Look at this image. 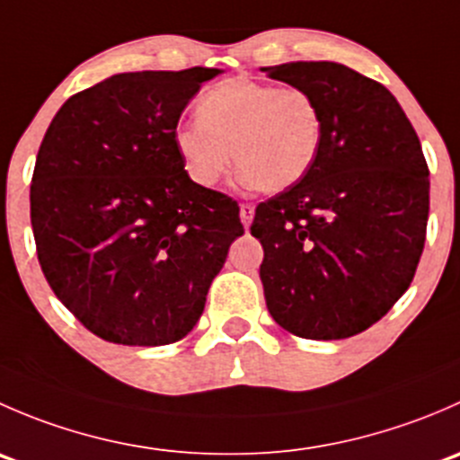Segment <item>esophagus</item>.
Segmentation results:
<instances>
[{"label":"esophagus","instance_id":"34e87169","mask_svg":"<svg viewBox=\"0 0 460 460\" xmlns=\"http://www.w3.org/2000/svg\"><path fill=\"white\" fill-rule=\"evenodd\" d=\"M253 213H256V207H253V204H240V222L244 225V229H249V225H252Z\"/></svg>","mask_w":460,"mask_h":460}]
</instances>
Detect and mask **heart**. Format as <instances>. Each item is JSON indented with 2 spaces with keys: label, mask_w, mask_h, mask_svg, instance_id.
<instances>
[{
  "label": "heart",
  "mask_w": 460,
  "mask_h": 460,
  "mask_svg": "<svg viewBox=\"0 0 460 460\" xmlns=\"http://www.w3.org/2000/svg\"><path fill=\"white\" fill-rule=\"evenodd\" d=\"M198 122L175 128L173 144L189 178L213 187L238 166L244 184L280 193L307 175L323 144V111L312 93L229 80L198 106Z\"/></svg>",
  "instance_id": "heart-1"
}]
</instances>
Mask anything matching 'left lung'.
Masks as SVG:
<instances>
[{"instance_id":"obj_1","label":"left lung","mask_w":460,"mask_h":460,"mask_svg":"<svg viewBox=\"0 0 460 460\" xmlns=\"http://www.w3.org/2000/svg\"><path fill=\"white\" fill-rule=\"evenodd\" d=\"M262 71L312 93L324 122L307 175L256 207L267 309L294 336H356L394 307L419 267L429 213L423 148L396 97L345 64Z\"/></svg>"}]
</instances>
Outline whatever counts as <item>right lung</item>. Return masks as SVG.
I'll return each mask as SVG.
<instances>
[{
  "label": "right lung",
  "mask_w": 460,
  "mask_h": 460,
  "mask_svg": "<svg viewBox=\"0 0 460 460\" xmlns=\"http://www.w3.org/2000/svg\"><path fill=\"white\" fill-rule=\"evenodd\" d=\"M220 68L119 73L68 97L31 184L37 258L64 307L118 345L182 341L200 320L238 202L193 182L180 115Z\"/></svg>",
  "instance_id": "right-lung-1"
}]
</instances>
